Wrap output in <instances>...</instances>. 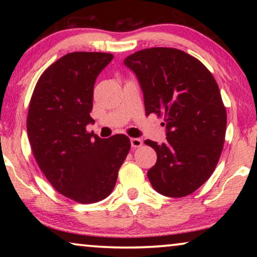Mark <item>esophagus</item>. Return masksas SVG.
I'll return each mask as SVG.
<instances>
[{
	"mask_svg": "<svg viewBox=\"0 0 257 257\" xmlns=\"http://www.w3.org/2000/svg\"><path fill=\"white\" fill-rule=\"evenodd\" d=\"M143 145V140L139 139V138H131V146L135 147V149H137V147H140Z\"/></svg>",
	"mask_w": 257,
	"mask_h": 257,
	"instance_id": "1",
	"label": "esophagus"
}]
</instances>
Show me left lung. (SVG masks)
Segmentation results:
<instances>
[{
  "mask_svg": "<svg viewBox=\"0 0 257 257\" xmlns=\"http://www.w3.org/2000/svg\"><path fill=\"white\" fill-rule=\"evenodd\" d=\"M137 76L146 114H164L166 142L145 140L157 152L147 172L152 187L170 198L192 194L220 159L227 113L219 86L205 65L173 48H151L124 59Z\"/></svg>",
  "mask_w": 257,
  "mask_h": 257,
  "instance_id": "8db88e82",
  "label": "left lung"
}]
</instances>
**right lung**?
<instances>
[{
	"instance_id": "add662e5",
	"label": "right lung",
	"mask_w": 257,
	"mask_h": 257,
	"mask_svg": "<svg viewBox=\"0 0 257 257\" xmlns=\"http://www.w3.org/2000/svg\"><path fill=\"white\" fill-rule=\"evenodd\" d=\"M112 59L105 52L63 56L40 77L29 105L28 138L38 166L56 191L80 203L110 194L131 149L125 135L86 132L94 83Z\"/></svg>"
}]
</instances>
